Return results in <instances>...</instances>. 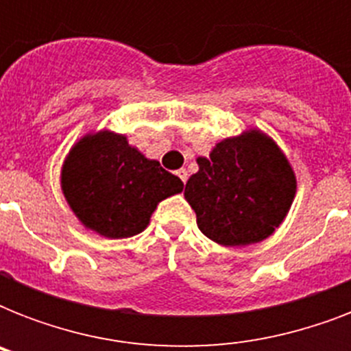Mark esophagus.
<instances>
[{
    "instance_id": "esophagus-1",
    "label": "esophagus",
    "mask_w": 351,
    "mask_h": 351,
    "mask_svg": "<svg viewBox=\"0 0 351 351\" xmlns=\"http://www.w3.org/2000/svg\"><path fill=\"white\" fill-rule=\"evenodd\" d=\"M176 175H178V178H180V180L186 184L187 182V171L186 169H178L176 171Z\"/></svg>"
}]
</instances>
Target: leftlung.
I'll list each match as a JSON object with an SVG mask.
<instances>
[{"label": "left lung", "mask_w": 351, "mask_h": 351, "mask_svg": "<svg viewBox=\"0 0 351 351\" xmlns=\"http://www.w3.org/2000/svg\"><path fill=\"white\" fill-rule=\"evenodd\" d=\"M186 184L198 230L226 247L266 240L282 224L297 193L288 156L258 127L215 143Z\"/></svg>", "instance_id": "8db88e82"}]
</instances>
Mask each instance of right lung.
Wrapping results in <instances>:
<instances>
[{
	"mask_svg": "<svg viewBox=\"0 0 351 351\" xmlns=\"http://www.w3.org/2000/svg\"><path fill=\"white\" fill-rule=\"evenodd\" d=\"M62 193L85 230L106 239L142 233L165 198L184 184L111 129L87 132L62 164Z\"/></svg>",
	"mask_w": 351,
	"mask_h": 351,
	"instance_id": "obj_1",
	"label": "right lung"
}]
</instances>
